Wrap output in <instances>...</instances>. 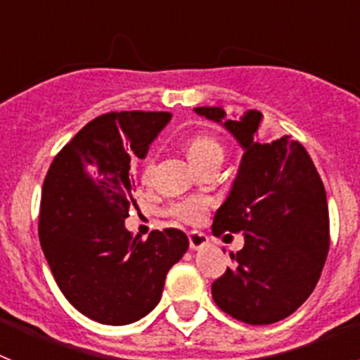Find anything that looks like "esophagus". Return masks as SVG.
I'll use <instances>...</instances> for the list:
<instances>
[{
	"label": "esophagus",
	"mask_w": 360,
	"mask_h": 360,
	"mask_svg": "<svg viewBox=\"0 0 360 360\" xmlns=\"http://www.w3.org/2000/svg\"><path fill=\"white\" fill-rule=\"evenodd\" d=\"M187 238H189V247L191 249H202L203 245H207V236L203 234V232L200 231H191L189 234H187Z\"/></svg>",
	"instance_id": "obj_1"
}]
</instances>
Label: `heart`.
I'll return each instance as SVG.
<instances>
[{
	"mask_svg": "<svg viewBox=\"0 0 360 360\" xmlns=\"http://www.w3.org/2000/svg\"><path fill=\"white\" fill-rule=\"evenodd\" d=\"M187 153H189L191 160L196 165L207 164L211 160H221L224 158V148L212 135L207 133H196L187 141ZM153 171H155V155H149L146 162L142 164V182L149 184L153 178ZM207 200L203 196H187V198L176 200L167 207V214L171 218L184 221V224H196L203 216V212L207 211Z\"/></svg>",
	"mask_w": 360,
	"mask_h": 360,
	"instance_id": "b5f03b06",
	"label": "heart"
}]
</instances>
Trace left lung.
<instances>
[{"mask_svg": "<svg viewBox=\"0 0 360 360\" xmlns=\"http://www.w3.org/2000/svg\"><path fill=\"white\" fill-rule=\"evenodd\" d=\"M221 122L245 149L240 171L212 234L243 232L232 266L212 283L219 310L247 324H272L294 314L314 292L330 249L326 191L307 149L285 135L256 139L262 113L225 120L221 108H195Z\"/></svg>", "mask_w": 360, "mask_h": 360, "instance_id": "obj_1", "label": "left lung"}]
</instances>
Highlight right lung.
I'll use <instances>...</instances> for the list:
<instances>
[{"mask_svg":"<svg viewBox=\"0 0 360 360\" xmlns=\"http://www.w3.org/2000/svg\"><path fill=\"white\" fill-rule=\"evenodd\" d=\"M171 120L167 111H111L57 153L43 184L39 241L72 307L103 324H129L157 307L165 276L186 254L178 229L148 240L124 227L133 198L131 160Z\"/></svg>","mask_w":360,"mask_h":360,"instance_id":"obj_1","label":"right lung"}]
</instances>
